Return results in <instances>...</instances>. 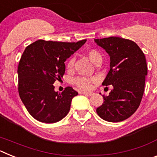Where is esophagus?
Segmentation results:
<instances>
[{
	"label": "esophagus",
	"mask_w": 157,
	"mask_h": 157,
	"mask_svg": "<svg viewBox=\"0 0 157 157\" xmlns=\"http://www.w3.org/2000/svg\"><path fill=\"white\" fill-rule=\"evenodd\" d=\"M82 94L83 95H86V96H92L93 95V93L91 92H82Z\"/></svg>",
	"instance_id": "esophagus-1"
}]
</instances>
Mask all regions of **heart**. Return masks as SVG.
<instances>
[{"label": "heart", "instance_id": "1", "mask_svg": "<svg viewBox=\"0 0 157 157\" xmlns=\"http://www.w3.org/2000/svg\"><path fill=\"white\" fill-rule=\"evenodd\" d=\"M86 54L87 56H88L89 59H90V60L93 63H94V64H95L98 60H101V59H102L101 55L99 53V52H98L97 50H94V49H91V50L88 51ZM74 58H71L68 61H67V67L68 69H71L73 65H74ZM93 80L94 79L87 78L78 77L75 79L74 82L78 87H79L82 90H90V89L91 88Z\"/></svg>", "mask_w": 157, "mask_h": 157}]
</instances>
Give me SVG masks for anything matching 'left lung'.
<instances>
[{
    "mask_svg": "<svg viewBox=\"0 0 157 157\" xmlns=\"http://www.w3.org/2000/svg\"><path fill=\"white\" fill-rule=\"evenodd\" d=\"M94 41L110 56V70L102 85L113 86L109 96H103L97 113L105 121H123L136 112L143 96L148 70L145 54L134 41L122 37Z\"/></svg>",
    "mask_w": 157,
    "mask_h": 157,
    "instance_id": "8db88e82",
    "label": "left lung"
}]
</instances>
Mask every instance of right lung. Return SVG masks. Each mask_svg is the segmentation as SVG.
<instances>
[{
    "mask_svg": "<svg viewBox=\"0 0 157 157\" xmlns=\"http://www.w3.org/2000/svg\"><path fill=\"white\" fill-rule=\"evenodd\" d=\"M86 41L38 40L25 48L18 66L19 94L29 113L37 121L56 123L69 112L78 93L68 86L59 94L54 90L53 83L63 78L66 59Z\"/></svg>",
    "mask_w": 157,
    "mask_h": 157,
    "instance_id": "1",
    "label": "right lung"
}]
</instances>
